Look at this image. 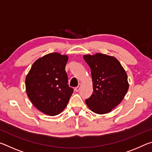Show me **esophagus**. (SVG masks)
<instances>
[{
    "label": "esophagus",
    "mask_w": 152,
    "mask_h": 152,
    "mask_svg": "<svg viewBox=\"0 0 152 152\" xmlns=\"http://www.w3.org/2000/svg\"><path fill=\"white\" fill-rule=\"evenodd\" d=\"M81 86H82V84H79L78 86H77V87H76V88H75V91H76V92H78V91H80V89Z\"/></svg>",
    "instance_id": "esophagus-1"
}]
</instances>
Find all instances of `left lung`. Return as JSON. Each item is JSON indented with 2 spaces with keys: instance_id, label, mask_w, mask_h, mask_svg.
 <instances>
[{
  "instance_id": "8db88e82",
  "label": "left lung",
  "mask_w": 152,
  "mask_h": 152,
  "mask_svg": "<svg viewBox=\"0 0 152 152\" xmlns=\"http://www.w3.org/2000/svg\"><path fill=\"white\" fill-rule=\"evenodd\" d=\"M91 70L93 93L86 104L96 114L110 113L122 101L129 89L127 74L113 56L97 53L84 55Z\"/></svg>"
}]
</instances>
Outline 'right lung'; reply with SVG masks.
<instances>
[{"mask_svg":"<svg viewBox=\"0 0 152 152\" xmlns=\"http://www.w3.org/2000/svg\"><path fill=\"white\" fill-rule=\"evenodd\" d=\"M68 56L54 52L37 59L25 78L27 96L41 112L50 116L66 107L73 88L68 84L65 67Z\"/></svg>","mask_w":152,"mask_h":152,"instance_id":"add662e5","label":"right lung"}]
</instances>
